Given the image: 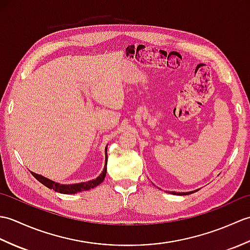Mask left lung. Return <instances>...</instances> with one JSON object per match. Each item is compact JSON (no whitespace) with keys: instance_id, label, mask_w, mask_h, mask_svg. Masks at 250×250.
Segmentation results:
<instances>
[{"instance_id":"obj_1","label":"left lung","mask_w":250,"mask_h":250,"mask_svg":"<svg viewBox=\"0 0 250 250\" xmlns=\"http://www.w3.org/2000/svg\"><path fill=\"white\" fill-rule=\"evenodd\" d=\"M195 191H198V190H195ZM195 191H190V192H172V193H174V194H180V195H186V194L193 193V192H195Z\"/></svg>"}]
</instances>
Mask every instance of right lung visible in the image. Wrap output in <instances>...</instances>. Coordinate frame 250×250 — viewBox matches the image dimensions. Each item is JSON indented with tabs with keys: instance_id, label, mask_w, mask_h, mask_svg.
Instances as JSON below:
<instances>
[{
	"instance_id": "add662e5",
	"label": "right lung",
	"mask_w": 250,
	"mask_h": 250,
	"mask_svg": "<svg viewBox=\"0 0 250 250\" xmlns=\"http://www.w3.org/2000/svg\"><path fill=\"white\" fill-rule=\"evenodd\" d=\"M106 172H107V148H105V166L103 168V172L100 174V176L97 177L95 179L89 180V182L86 183H79V184H72V185H62L59 183H55L54 180H50L48 178H46L42 175H39L36 173L31 172L32 175L39 180L40 183L46 186L47 188L49 189H54L57 192L60 193H64V194H73V193H77L81 192V191H86L89 189H92L94 187H97L98 185L101 183H103V180L106 176Z\"/></svg>"
}]
</instances>
